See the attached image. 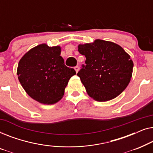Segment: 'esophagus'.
<instances>
[{
	"instance_id": "esophagus-1",
	"label": "esophagus",
	"mask_w": 153,
	"mask_h": 153,
	"mask_svg": "<svg viewBox=\"0 0 153 153\" xmlns=\"http://www.w3.org/2000/svg\"><path fill=\"white\" fill-rule=\"evenodd\" d=\"M74 70H75V71H76V72L77 73V72H79V66L74 67Z\"/></svg>"
}]
</instances>
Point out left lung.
<instances>
[{"instance_id": "left-lung-1", "label": "left lung", "mask_w": 153, "mask_h": 153, "mask_svg": "<svg viewBox=\"0 0 153 153\" xmlns=\"http://www.w3.org/2000/svg\"><path fill=\"white\" fill-rule=\"evenodd\" d=\"M85 65L77 73L90 97L98 102L111 100L123 93L130 81L134 63L120 46L96 39L79 45Z\"/></svg>"}]
</instances>
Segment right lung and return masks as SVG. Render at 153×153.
<instances>
[{
	"label": "right lung",
	"mask_w": 153,
	"mask_h": 153,
	"mask_svg": "<svg viewBox=\"0 0 153 153\" xmlns=\"http://www.w3.org/2000/svg\"><path fill=\"white\" fill-rule=\"evenodd\" d=\"M76 72L65 65L60 47L38 45L27 52L18 65L19 81L27 94L42 104L56 103Z\"/></svg>",
	"instance_id": "add662e5"
}]
</instances>
